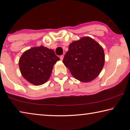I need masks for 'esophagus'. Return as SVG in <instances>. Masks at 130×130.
<instances>
[{"label": "esophagus", "mask_w": 130, "mask_h": 130, "mask_svg": "<svg viewBox=\"0 0 130 130\" xmlns=\"http://www.w3.org/2000/svg\"><path fill=\"white\" fill-rule=\"evenodd\" d=\"M63 55H61V56H60V60L62 61V60H63Z\"/></svg>", "instance_id": "esophagus-1"}]
</instances>
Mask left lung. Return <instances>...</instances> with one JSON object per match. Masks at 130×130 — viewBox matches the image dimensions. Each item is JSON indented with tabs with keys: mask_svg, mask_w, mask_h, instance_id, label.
Returning a JSON list of instances; mask_svg holds the SVG:
<instances>
[{
	"mask_svg": "<svg viewBox=\"0 0 130 130\" xmlns=\"http://www.w3.org/2000/svg\"><path fill=\"white\" fill-rule=\"evenodd\" d=\"M103 47L90 37H83L69 46L63 62L74 78L89 82L97 77L104 64Z\"/></svg>",
	"mask_w": 130,
	"mask_h": 130,
	"instance_id": "8db88e82",
	"label": "left lung"
}]
</instances>
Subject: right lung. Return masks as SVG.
<instances>
[{"mask_svg": "<svg viewBox=\"0 0 130 130\" xmlns=\"http://www.w3.org/2000/svg\"><path fill=\"white\" fill-rule=\"evenodd\" d=\"M60 60L53 50L40 46L24 52L19 66L26 80L34 85H40L48 80L54 65Z\"/></svg>", "mask_w": 130, "mask_h": 130, "instance_id": "1", "label": "right lung"}]
</instances>
